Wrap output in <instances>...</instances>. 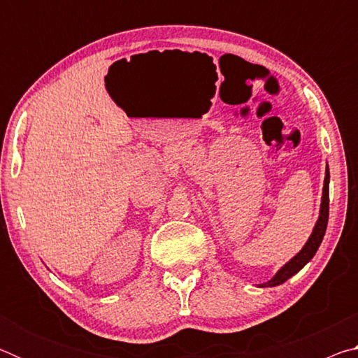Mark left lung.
Wrapping results in <instances>:
<instances>
[{"mask_svg": "<svg viewBox=\"0 0 358 358\" xmlns=\"http://www.w3.org/2000/svg\"><path fill=\"white\" fill-rule=\"evenodd\" d=\"M329 183H330V172H329V166H327L325 171V180H324V189H322V203H320V211H319V220L316 222V226L313 229L311 237L308 238L306 245L301 248V251L294 256L289 262L281 266L280 271L271 278L270 281H266L264 284H259V287H273V286H280V284L286 282L290 276H294L295 273L305 266L310 260L314 257L317 248L322 243V238L325 235L327 230V222H329Z\"/></svg>", "mask_w": 358, "mask_h": 358, "instance_id": "8db88e82", "label": "left lung"}]
</instances>
